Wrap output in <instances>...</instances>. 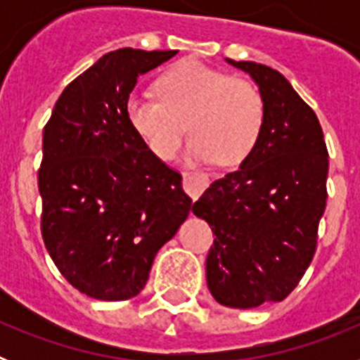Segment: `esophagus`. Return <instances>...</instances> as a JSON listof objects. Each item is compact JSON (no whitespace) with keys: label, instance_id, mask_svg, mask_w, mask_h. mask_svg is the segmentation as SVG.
<instances>
[{"label":"esophagus","instance_id":"esophagus-1","mask_svg":"<svg viewBox=\"0 0 360 360\" xmlns=\"http://www.w3.org/2000/svg\"><path fill=\"white\" fill-rule=\"evenodd\" d=\"M207 186L209 176L205 173H189V171L184 173V189H186L195 200L198 198L200 193H202Z\"/></svg>","mask_w":360,"mask_h":360}]
</instances>
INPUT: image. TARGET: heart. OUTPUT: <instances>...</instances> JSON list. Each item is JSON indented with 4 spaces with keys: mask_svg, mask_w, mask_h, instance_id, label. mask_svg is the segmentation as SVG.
I'll return each instance as SVG.
<instances>
[{
    "mask_svg": "<svg viewBox=\"0 0 360 360\" xmlns=\"http://www.w3.org/2000/svg\"><path fill=\"white\" fill-rule=\"evenodd\" d=\"M157 97L133 94L126 117L149 151L160 160L174 157L187 126L193 135L187 157L196 162L214 158L219 165H236L256 146L265 101L254 82L186 59L157 81Z\"/></svg>",
    "mask_w": 360,
    "mask_h": 360,
    "instance_id": "1",
    "label": "heart"
}]
</instances>
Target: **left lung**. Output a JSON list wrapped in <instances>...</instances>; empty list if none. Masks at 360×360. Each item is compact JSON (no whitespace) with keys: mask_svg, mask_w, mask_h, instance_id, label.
<instances>
[{"mask_svg":"<svg viewBox=\"0 0 360 360\" xmlns=\"http://www.w3.org/2000/svg\"><path fill=\"white\" fill-rule=\"evenodd\" d=\"M225 61L257 84L265 122L249 157L214 180L193 212L216 236L205 262L212 297L256 308L283 301L311 263L328 196V151L317 115L278 70Z\"/></svg>","mask_w":360,"mask_h":360,"instance_id":"8db88e82","label":"left lung"}]
</instances>
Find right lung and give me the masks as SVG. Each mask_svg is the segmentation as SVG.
Instances as JSON below:
<instances>
[{"instance_id":"1","label":"right lung","mask_w":360,"mask_h":360,"mask_svg":"<svg viewBox=\"0 0 360 360\" xmlns=\"http://www.w3.org/2000/svg\"><path fill=\"white\" fill-rule=\"evenodd\" d=\"M176 50L120 49L73 79L43 129L44 247L66 281L101 301L141 294L153 259L191 211L182 174L126 117L136 79Z\"/></svg>"}]
</instances>
